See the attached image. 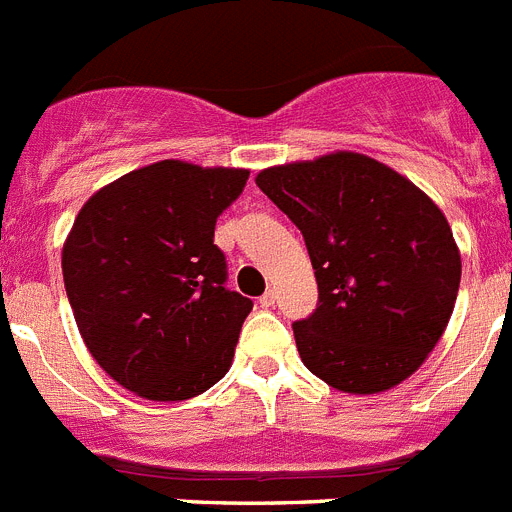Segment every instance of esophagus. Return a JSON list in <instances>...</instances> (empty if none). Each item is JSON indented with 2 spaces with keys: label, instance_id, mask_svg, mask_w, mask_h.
<instances>
[{
  "label": "esophagus",
  "instance_id": "obj_1",
  "mask_svg": "<svg viewBox=\"0 0 512 512\" xmlns=\"http://www.w3.org/2000/svg\"><path fill=\"white\" fill-rule=\"evenodd\" d=\"M275 301H278V293H275V290H265V293L260 296V306L262 308L275 306Z\"/></svg>",
  "mask_w": 512,
  "mask_h": 512
}]
</instances>
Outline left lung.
I'll list each match as a JSON object with an SVG mask.
<instances>
[{
	"instance_id": "1",
	"label": "left lung",
	"mask_w": 512,
	"mask_h": 512,
	"mask_svg": "<svg viewBox=\"0 0 512 512\" xmlns=\"http://www.w3.org/2000/svg\"><path fill=\"white\" fill-rule=\"evenodd\" d=\"M255 183L301 229L319 306L293 324L303 365L342 393L411 377L444 334L462 257L421 188L359 153L275 165Z\"/></svg>"
}]
</instances>
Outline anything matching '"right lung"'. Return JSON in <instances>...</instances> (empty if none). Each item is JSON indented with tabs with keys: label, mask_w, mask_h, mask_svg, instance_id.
<instances>
[{
	"label": "right lung",
	"mask_w": 512,
	"mask_h": 512,
	"mask_svg": "<svg viewBox=\"0 0 512 512\" xmlns=\"http://www.w3.org/2000/svg\"><path fill=\"white\" fill-rule=\"evenodd\" d=\"M250 170L160 160L81 206L63 283L91 357L147 400H188L232 367L252 301L227 285L216 219Z\"/></svg>",
	"instance_id": "1"
}]
</instances>
